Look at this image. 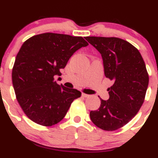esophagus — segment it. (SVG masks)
<instances>
[{
	"mask_svg": "<svg viewBox=\"0 0 158 158\" xmlns=\"http://www.w3.org/2000/svg\"><path fill=\"white\" fill-rule=\"evenodd\" d=\"M81 96H83V97H85V98H87V97H90V95H88V94H81Z\"/></svg>",
	"mask_w": 158,
	"mask_h": 158,
	"instance_id": "1",
	"label": "esophagus"
}]
</instances>
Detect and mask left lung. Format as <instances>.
Instances as JSON below:
<instances>
[{
	"mask_svg": "<svg viewBox=\"0 0 158 158\" xmlns=\"http://www.w3.org/2000/svg\"><path fill=\"white\" fill-rule=\"evenodd\" d=\"M85 39L102 55L104 75L113 81L107 89L109 99L101 98L100 107L90 111V119L102 130H116L132 120L143 103L149 85L145 63L138 49L120 38Z\"/></svg>",
	"mask_w": 158,
	"mask_h": 158,
	"instance_id": "1",
	"label": "left lung"
}]
</instances>
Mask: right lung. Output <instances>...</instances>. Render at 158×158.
I'll return each mask as SVG.
<instances>
[{"instance_id": "obj_1", "label": "right lung", "mask_w": 158, "mask_h": 158, "mask_svg": "<svg viewBox=\"0 0 158 158\" xmlns=\"http://www.w3.org/2000/svg\"><path fill=\"white\" fill-rule=\"evenodd\" d=\"M88 45L81 37L44 33L24 42L15 58L12 84L17 100L32 121L52 126L65 116L73 101L80 97L77 89L54 81L69 59Z\"/></svg>"}]
</instances>
